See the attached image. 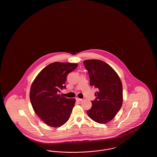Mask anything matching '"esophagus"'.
<instances>
[{
  "instance_id": "1",
  "label": "esophagus",
  "mask_w": 157,
  "mask_h": 157,
  "mask_svg": "<svg viewBox=\"0 0 157 157\" xmlns=\"http://www.w3.org/2000/svg\"><path fill=\"white\" fill-rule=\"evenodd\" d=\"M76 101H81L82 100V99L79 98H78V97H76Z\"/></svg>"
}]
</instances>
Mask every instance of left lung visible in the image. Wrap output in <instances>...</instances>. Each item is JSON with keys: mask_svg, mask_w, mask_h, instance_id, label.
<instances>
[{"mask_svg": "<svg viewBox=\"0 0 157 157\" xmlns=\"http://www.w3.org/2000/svg\"><path fill=\"white\" fill-rule=\"evenodd\" d=\"M90 76V84L98 89L92 107L86 111L88 117L99 124H106L114 118L123 102L122 84L113 69L99 60L84 61Z\"/></svg>", "mask_w": 157, "mask_h": 157, "instance_id": "1", "label": "left lung"}]
</instances>
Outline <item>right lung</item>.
Wrapping results in <instances>:
<instances>
[{
  "mask_svg": "<svg viewBox=\"0 0 157 157\" xmlns=\"http://www.w3.org/2000/svg\"><path fill=\"white\" fill-rule=\"evenodd\" d=\"M77 63L54 62L36 76L30 91V100L37 115L47 125L59 127L69 120L76 100L59 94L66 88L67 76L78 66Z\"/></svg>",
  "mask_w": 157,
  "mask_h": 157,
  "instance_id": "add662e5",
  "label": "right lung"
}]
</instances>
